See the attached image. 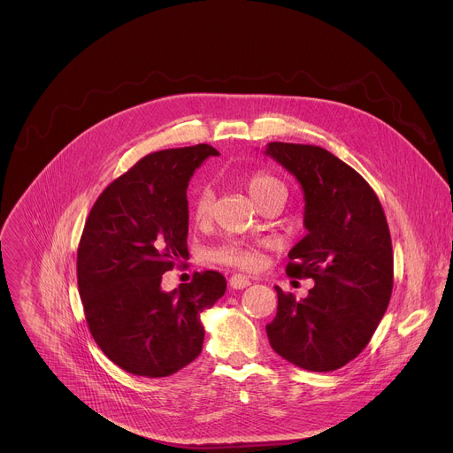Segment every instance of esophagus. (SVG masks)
I'll list each match as a JSON object with an SVG mask.
<instances>
[{"label":"esophagus","instance_id":"34e87169","mask_svg":"<svg viewBox=\"0 0 453 453\" xmlns=\"http://www.w3.org/2000/svg\"><path fill=\"white\" fill-rule=\"evenodd\" d=\"M229 285L234 290H243V288H247L250 285V280L247 276H243V274H233L229 278Z\"/></svg>","mask_w":453,"mask_h":453}]
</instances>
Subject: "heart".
I'll return each mask as SVG.
<instances>
[{
    "instance_id": "heart-1",
    "label": "heart",
    "mask_w": 453,
    "mask_h": 453,
    "mask_svg": "<svg viewBox=\"0 0 453 453\" xmlns=\"http://www.w3.org/2000/svg\"><path fill=\"white\" fill-rule=\"evenodd\" d=\"M273 186H283L278 179L267 173H254L247 180V189L250 197L256 201L262 197L264 193ZM211 206H213V191L210 186H201L196 196L191 199V217L197 224H204L211 217ZM208 260L222 265L240 267V269H254L260 262V254L254 243H249L245 240H226L220 245H215L208 250Z\"/></svg>"
}]
</instances>
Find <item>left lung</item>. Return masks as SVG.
Segmentation results:
<instances>
[{"instance_id":"1","label":"left lung","mask_w":453,"mask_h":453,"mask_svg":"<svg viewBox=\"0 0 453 453\" xmlns=\"http://www.w3.org/2000/svg\"><path fill=\"white\" fill-rule=\"evenodd\" d=\"M265 156L297 179L304 196L306 234L288 252L287 274L315 281L301 301L276 287L267 337L297 367L335 371L360 355L389 306V226L372 188L332 152L273 142Z\"/></svg>"}]
</instances>
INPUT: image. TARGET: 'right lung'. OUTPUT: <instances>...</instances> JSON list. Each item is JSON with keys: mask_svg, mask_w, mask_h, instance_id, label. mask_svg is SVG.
Instances as JSON below:
<instances>
[{"mask_svg": "<svg viewBox=\"0 0 453 453\" xmlns=\"http://www.w3.org/2000/svg\"><path fill=\"white\" fill-rule=\"evenodd\" d=\"M210 145L145 156L111 182L86 220L77 254L89 332L109 360L147 378L170 376L203 351L201 313L226 292L220 273H196L172 292L161 278L188 256V182Z\"/></svg>", "mask_w": 453, "mask_h": 453, "instance_id": "obj_1", "label": "right lung"}]
</instances>
